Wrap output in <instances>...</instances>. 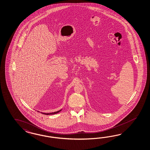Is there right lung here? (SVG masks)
Returning <instances> with one entry per match:
<instances>
[{
    "mask_svg": "<svg viewBox=\"0 0 150 150\" xmlns=\"http://www.w3.org/2000/svg\"><path fill=\"white\" fill-rule=\"evenodd\" d=\"M62 109L60 110L59 111H57L56 112H50V113H43V112H41V113H44L45 115H53V114H56V113H58L59 112H60L61 110Z\"/></svg>",
    "mask_w": 150,
    "mask_h": 150,
    "instance_id": "right-lung-1",
    "label": "right lung"
}]
</instances>
